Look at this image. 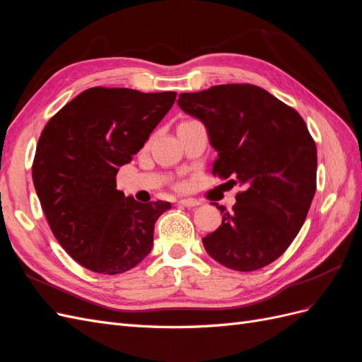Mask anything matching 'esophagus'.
<instances>
[{"label": "esophagus", "mask_w": 362, "mask_h": 362, "mask_svg": "<svg viewBox=\"0 0 362 362\" xmlns=\"http://www.w3.org/2000/svg\"><path fill=\"white\" fill-rule=\"evenodd\" d=\"M180 204H181L182 206L190 208V206H198L201 202H199L198 199H193V198H184V199L180 201Z\"/></svg>", "instance_id": "1"}]
</instances>
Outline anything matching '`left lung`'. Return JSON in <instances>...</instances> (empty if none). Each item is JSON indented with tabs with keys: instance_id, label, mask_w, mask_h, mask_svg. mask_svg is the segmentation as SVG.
<instances>
[{
	"instance_id": "left-lung-1",
	"label": "left lung",
	"mask_w": 362,
	"mask_h": 362,
	"mask_svg": "<svg viewBox=\"0 0 362 362\" xmlns=\"http://www.w3.org/2000/svg\"><path fill=\"white\" fill-rule=\"evenodd\" d=\"M178 105L204 124L213 173L238 184L233 213L202 238L222 266L252 272L279 258L298 235L315 193L317 149L300 115L252 84L181 93Z\"/></svg>"
}]
</instances>
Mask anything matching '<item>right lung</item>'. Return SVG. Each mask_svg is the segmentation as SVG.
Listing matches in <instances>:
<instances>
[{
  "mask_svg": "<svg viewBox=\"0 0 362 362\" xmlns=\"http://www.w3.org/2000/svg\"><path fill=\"white\" fill-rule=\"evenodd\" d=\"M175 98L92 87L43 128L33 182L54 237L83 267L119 275L151 252L157 218L172 205L127 198L116 189V175L144 148Z\"/></svg>",
  "mask_w": 362,
  "mask_h": 362,
  "instance_id": "obj_1",
  "label": "right lung"
}]
</instances>
